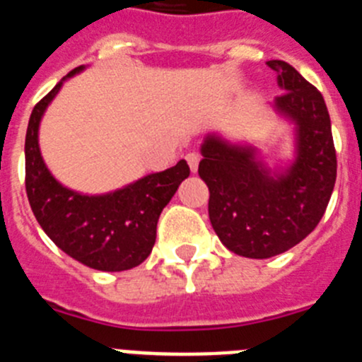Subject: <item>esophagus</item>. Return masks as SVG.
<instances>
[{
  "label": "esophagus",
  "mask_w": 362,
  "mask_h": 362,
  "mask_svg": "<svg viewBox=\"0 0 362 362\" xmlns=\"http://www.w3.org/2000/svg\"><path fill=\"white\" fill-rule=\"evenodd\" d=\"M185 160H187V163H189V169L193 173L199 171V162H200V156L197 155V153H187L185 155Z\"/></svg>",
  "instance_id": "34e87169"
}]
</instances>
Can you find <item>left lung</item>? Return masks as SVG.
I'll return each mask as SVG.
<instances>
[{
	"instance_id": "1",
	"label": "left lung",
	"mask_w": 362,
	"mask_h": 362,
	"mask_svg": "<svg viewBox=\"0 0 362 362\" xmlns=\"http://www.w3.org/2000/svg\"><path fill=\"white\" fill-rule=\"evenodd\" d=\"M284 93L273 107L295 124V160L269 171L251 146L207 134L199 175L209 187V220L237 255L269 259L297 246L325 215L337 178L332 122L322 94L290 64L268 62Z\"/></svg>"
}]
</instances>
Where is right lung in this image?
I'll return each instance as SVG.
<instances>
[{"label": "right lung", "instance_id": "1", "mask_svg": "<svg viewBox=\"0 0 362 362\" xmlns=\"http://www.w3.org/2000/svg\"><path fill=\"white\" fill-rule=\"evenodd\" d=\"M81 69L83 65L69 72L34 105L25 136V187L34 216L59 250L93 269L124 272L149 257L160 213L189 177V165L180 160L105 194H81L59 184L43 162L37 131L64 81Z\"/></svg>", "mask_w": 362, "mask_h": 362}]
</instances>
